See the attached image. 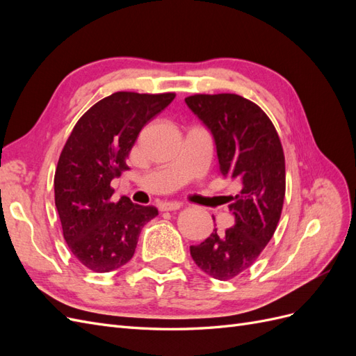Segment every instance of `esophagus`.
<instances>
[{
  "mask_svg": "<svg viewBox=\"0 0 356 356\" xmlns=\"http://www.w3.org/2000/svg\"><path fill=\"white\" fill-rule=\"evenodd\" d=\"M181 208V203L178 202H163L159 204L160 211H177Z\"/></svg>",
  "mask_w": 356,
  "mask_h": 356,
  "instance_id": "34e87169",
  "label": "esophagus"
}]
</instances>
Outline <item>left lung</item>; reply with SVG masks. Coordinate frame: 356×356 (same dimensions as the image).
Returning <instances> with one entry per match:
<instances>
[{"label":"left lung","mask_w":356,"mask_h":356,"mask_svg":"<svg viewBox=\"0 0 356 356\" xmlns=\"http://www.w3.org/2000/svg\"><path fill=\"white\" fill-rule=\"evenodd\" d=\"M186 104L208 127L224 178L241 184L229 207L234 225L190 246L202 270L229 281L261 254L281 218L285 197V157L281 139L266 113L239 95H195Z\"/></svg>","instance_id":"left-lung-1"}]
</instances>
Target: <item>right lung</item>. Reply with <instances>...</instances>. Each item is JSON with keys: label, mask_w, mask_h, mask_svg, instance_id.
I'll return each mask as SVG.
<instances>
[{"label": "right lung", "mask_w": 356, "mask_h": 356, "mask_svg": "<svg viewBox=\"0 0 356 356\" xmlns=\"http://www.w3.org/2000/svg\"><path fill=\"white\" fill-rule=\"evenodd\" d=\"M175 93L115 92L96 102L74 126L55 172V203L63 239L77 260L96 273L124 266L139 233L159 213L123 196L113 202L111 181L127 170L126 159L143 127Z\"/></svg>", "instance_id": "1"}]
</instances>
